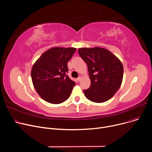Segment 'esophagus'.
<instances>
[{
	"mask_svg": "<svg viewBox=\"0 0 152 152\" xmlns=\"http://www.w3.org/2000/svg\"><path fill=\"white\" fill-rule=\"evenodd\" d=\"M82 77L81 76V75H80V76H79L77 78V81L78 82H80V80H82Z\"/></svg>",
	"mask_w": 152,
	"mask_h": 152,
	"instance_id": "obj_1",
	"label": "esophagus"
}]
</instances>
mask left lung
<instances>
[{
  "label": "left lung",
  "mask_w": 152,
  "mask_h": 152,
  "mask_svg": "<svg viewBox=\"0 0 152 152\" xmlns=\"http://www.w3.org/2000/svg\"><path fill=\"white\" fill-rule=\"evenodd\" d=\"M78 53L86 62L91 85L83 90L90 101L101 103L110 99L120 88L123 77L121 61L108 50L95 47L82 48Z\"/></svg>",
  "instance_id": "8db88e82"
}]
</instances>
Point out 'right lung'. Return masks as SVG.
Masks as SVG:
<instances>
[{"label": "right lung", "mask_w": 152, "mask_h": 152, "mask_svg": "<svg viewBox=\"0 0 152 152\" xmlns=\"http://www.w3.org/2000/svg\"><path fill=\"white\" fill-rule=\"evenodd\" d=\"M75 51V48H52L35 62L31 70L32 83L45 101L58 104L70 97L76 83L67 75V62Z\"/></svg>", "instance_id": "right-lung-1"}]
</instances>
